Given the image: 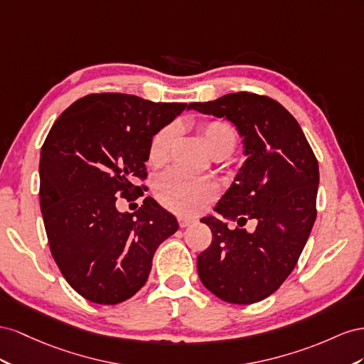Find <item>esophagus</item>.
Here are the masks:
<instances>
[{
  "instance_id": "1",
  "label": "esophagus",
  "mask_w": 364,
  "mask_h": 364,
  "mask_svg": "<svg viewBox=\"0 0 364 364\" xmlns=\"http://www.w3.org/2000/svg\"><path fill=\"white\" fill-rule=\"evenodd\" d=\"M193 223H196V218H191V216H180L178 218L180 227H188V225H191Z\"/></svg>"
}]
</instances>
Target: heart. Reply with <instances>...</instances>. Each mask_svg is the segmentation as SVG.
<instances>
[{
    "label": "heart",
    "mask_w": 364,
    "mask_h": 364,
    "mask_svg": "<svg viewBox=\"0 0 364 364\" xmlns=\"http://www.w3.org/2000/svg\"><path fill=\"white\" fill-rule=\"evenodd\" d=\"M198 129L207 151L215 159L228 157L240 141L236 128L227 120H205L200 123ZM176 139H178L176 124H168L157 131L148 149V161L152 168H161L168 163ZM155 193L160 203L169 210L181 215H195L205 209V205L216 198L220 188L212 178L189 176L178 171H169L163 173L155 184Z\"/></svg>",
    "instance_id": "obj_1"
}]
</instances>
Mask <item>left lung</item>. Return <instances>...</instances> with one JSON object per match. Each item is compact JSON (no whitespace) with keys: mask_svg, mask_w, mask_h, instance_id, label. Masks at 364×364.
I'll return each instance as SVG.
<instances>
[{"mask_svg":"<svg viewBox=\"0 0 364 364\" xmlns=\"http://www.w3.org/2000/svg\"><path fill=\"white\" fill-rule=\"evenodd\" d=\"M189 108L235 123L248 155L215 209L240 227L201 220L212 244L196 259L200 279L224 302L256 304L285 282L308 241L317 215V159L297 120L268 96L240 91ZM250 219L253 234L242 228Z\"/></svg>","mask_w":364,"mask_h":364,"instance_id":"1","label":"left lung"}]
</instances>
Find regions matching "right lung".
I'll list each match as a JSON object with an SVG mask.
<instances>
[{"instance_id": "right-lung-1", "label": "right lung", "mask_w": 364, "mask_h": 364, "mask_svg": "<svg viewBox=\"0 0 364 364\" xmlns=\"http://www.w3.org/2000/svg\"><path fill=\"white\" fill-rule=\"evenodd\" d=\"M188 107L122 92H95L60 114L41 148L39 203L51 256L82 297L116 305L146 284L159 245L178 230L146 186L152 137Z\"/></svg>"}]
</instances>
